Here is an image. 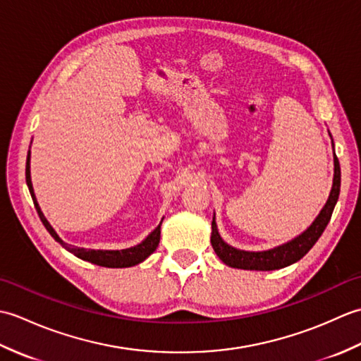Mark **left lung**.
<instances>
[{
    "instance_id": "8db88e82",
    "label": "left lung",
    "mask_w": 361,
    "mask_h": 361,
    "mask_svg": "<svg viewBox=\"0 0 361 361\" xmlns=\"http://www.w3.org/2000/svg\"><path fill=\"white\" fill-rule=\"evenodd\" d=\"M335 163V173H334V186L329 195L324 208L321 209L315 221L305 229V231L298 235L296 239L291 242H287L268 251H240L233 247H229L228 243L221 240V237L217 231L216 220L212 219V234H211V245L216 255L220 257V260L228 267L233 268H242V270H259V271H270V270H279L287 265L295 264L296 260L304 257L307 255L309 250L317 243V240L323 234L326 229L329 220L332 217L334 208L338 200L340 195V185H341V172H340V163L338 158H334Z\"/></svg>"
}]
</instances>
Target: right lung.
<instances>
[{
	"label": "right lung",
	"mask_w": 361,
	"mask_h": 361,
	"mask_svg": "<svg viewBox=\"0 0 361 361\" xmlns=\"http://www.w3.org/2000/svg\"><path fill=\"white\" fill-rule=\"evenodd\" d=\"M29 158H30V152H27V159H26V183L29 188L30 197H32L35 209L38 212V217H40L42 224L44 228L48 229V233L54 237V240L59 242L65 250L73 252L74 256H78L83 260H88L91 264H96L99 267H106V268H126V267H133L136 264L142 262L144 259H147L153 251L157 250L158 243H159V234H161V224L153 229V231L147 235V239L142 240L140 245L136 247L127 248V250H116V251H109V250H85V248H78V247H71V245L65 243L57 233L54 231L52 226L48 224V220L44 219L43 212L40 209V206L37 203V198L32 189V183H30V171H29Z\"/></svg>",
	"instance_id": "obj_1"
}]
</instances>
